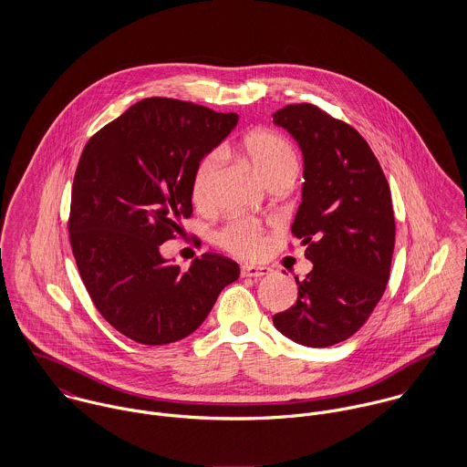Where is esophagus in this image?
Wrapping results in <instances>:
<instances>
[{
	"mask_svg": "<svg viewBox=\"0 0 467 467\" xmlns=\"http://www.w3.org/2000/svg\"><path fill=\"white\" fill-rule=\"evenodd\" d=\"M269 267L266 266H244L241 275L243 276H252V278H261V276H266L269 275Z\"/></svg>",
	"mask_w": 467,
	"mask_h": 467,
	"instance_id": "1",
	"label": "esophagus"
}]
</instances>
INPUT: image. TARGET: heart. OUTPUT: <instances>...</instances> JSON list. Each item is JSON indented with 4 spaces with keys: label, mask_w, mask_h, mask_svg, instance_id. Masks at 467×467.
<instances>
[{
    "label": "heart",
    "mask_w": 467,
    "mask_h": 467,
    "mask_svg": "<svg viewBox=\"0 0 467 467\" xmlns=\"http://www.w3.org/2000/svg\"><path fill=\"white\" fill-rule=\"evenodd\" d=\"M243 149L267 185L278 178H296L298 156L291 141L284 136L273 131H254L244 136ZM217 163V152H210L201 160L194 171L191 196L194 204L200 208H206L212 201V185ZM217 243L234 255L255 257L263 254L266 237L261 224L246 219H234L217 232Z\"/></svg>",
    "instance_id": "b5f03b06"
}]
</instances>
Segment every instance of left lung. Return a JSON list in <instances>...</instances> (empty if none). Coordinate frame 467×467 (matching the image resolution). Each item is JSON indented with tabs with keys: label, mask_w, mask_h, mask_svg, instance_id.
Listing matches in <instances>:
<instances>
[{
	"label": "left lung",
	"mask_w": 467,
	"mask_h": 467,
	"mask_svg": "<svg viewBox=\"0 0 467 467\" xmlns=\"http://www.w3.org/2000/svg\"><path fill=\"white\" fill-rule=\"evenodd\" d=\"M273 122L304 152L302 202L291 226L313 271L275 327L306 347H331L356 333L390 276L396 217L385 172L367 140L313 104H289Z\"/></svg>",
	"instance_id": "obj_1"
}]
</instances>
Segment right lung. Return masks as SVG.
Segmentation results:
<instances>
[{
	"label": "right lung",
	"mask_w": 467,
	"mask_h": 467,
	"mask_svg": "<svg viewBox=\"0 0 467 467\" xmlns=\"http://www.w3.org/2000/svg\"><path fill=\"white\" fill-rule=\"evenodd\" d=\"M237 113L152 97L93 134L77 165L69 244L99 313L141 345L194 333L219 293L239 278L228 257L206 252L183 271L160 255L192 217V176L235 128Z\"/></svg>",
	"instance_id": "add662e5"
}]
</instances>
